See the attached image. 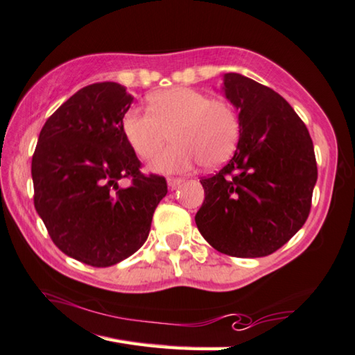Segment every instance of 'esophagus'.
<instances>
[{"label": "esophagus", "mask_w": 355, "mask_h": 355, "mask_svg": "<svg viewBox=\"0 0 355 355\" xmlns=\"http://www.w3.org/2000/svg\"><path fill=\"white\" fill-rule=\"evenodd\" d=\"M180 183H183V178H167V186H169L171 189H175Z\"/></svg>", "instance_id": "obj_1"}]
</instances>
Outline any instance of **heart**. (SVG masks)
<instances>
[{"instance_id": "1", "label": "heart", "mask_w": 355, "mask_h": 355, "mask_svg": "<svg viewBox=\"0 0 355 355\" xmlns=\"http://www.w3.org/2000/svg\"><path fill=\"white\" fill-rule=\"evenodd\" d=\"M127 143L141 159H150L172 138L175 143L152 161L157 172H183L202 163L223 164L241 135L233 105L194 88L177 87L150 96L149 110L132 108L122 118Z\"/></svg>"}]
</instances>
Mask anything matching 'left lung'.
Here are the masks:
<instances>
[{
	"label": "left lung",
	"instance_id": "left-lung-1",
	"mask_svg": "<svg viewBox=\"0 0 355 355\" xmlns=\"http://www.w3.org/2000/svg\"><path fill=\"white\" fill-rule=\"evenodd\" d=\"M222 89L239 110V143L227 166L200 180L205 200L196 223L223 254L268 256L311 212L318 177L313 144L304 122L272 88L227 73Z\"/></svg>",
	"mask_w": 355,
	"mask_h": 355
}]
</instances>
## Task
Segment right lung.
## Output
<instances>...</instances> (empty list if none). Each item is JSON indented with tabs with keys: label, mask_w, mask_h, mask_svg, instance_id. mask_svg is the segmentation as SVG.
Wrapping results in <instances>:
<instances>
[{
	"label": "right lung",
	"mask_w": 355,
	"mask_h": 355,
	"mask_svg": "<svg viewBox=\"0 0 355 355\" xmlns=\"http://www.w3.org/2000/svg\"><path fill=\"white\" fill-rule=\"evenodd\" d=\"M133 96L116 82L83 87L49 116L32 157L34 206L53 242L73 259L110 267L146 242L167 194L144 175L122 132ZM131 186L119 189V180Z\"/></svg>",
	"instance_id": "add662e5"
}]
</instances>
